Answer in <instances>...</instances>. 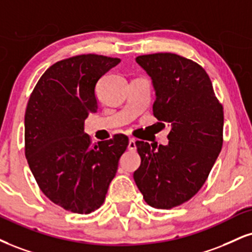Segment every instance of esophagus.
<instances>
[{
  "mask_svg": "<svg viewBox=\"0 0 252 252\" xmlns=\"http://www.w3.org/2000/svg\"><path fill=\"white\" fill-rule=\"evenodd\" d=\"M128 149L134 151L136 149V143H135V139L134 138H130L129 139V145H128Z\"/></svg>",
  "mask_w": 252,
  "mask_h": 252,
  "instance_id": "34e87169",
  "label": "esophagus"
}]
</instances>
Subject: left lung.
Here are the masks:
<instances>
[{
	"instance_id": "left-lung-1",
	"label": "left lung",
	"mask_w": 252,
	"mask_h": 252,
	"mask_svg": "<svg viewBox=\"0 0 252 252\" xmlns=\"http://www.w3.org/2000/svg\"><path fill=\"white\" fill-rule=\"evenodd\" d=\"M153 80L154 116L168 123L169 143L157 150L137 141L141 165L134 180L153 208L171 209L189 201L207 181L223 145V105L207 71L171 53L136 57Z\"/></svg>"
}]
</instances>
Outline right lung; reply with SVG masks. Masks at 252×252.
Instances as JSON below:
<instances>
[{"mask_svg":"<svg viewBox=\"0 0 252 252\" xmlns=\"http://www.w3.org/2000/svg\"><path fill=\"white\" fill-rule=\"evenodd\" d=\"M120 62L96 54L59 61L42 75L27 105L24 153L30 170L41 191L71 213L101 207L129 145L123 134L92 145L83 128L98 109L97 81Z\"/></svg>","mask_w":252,"mask_h":252,"instance_id":"add662e5","label":"right lung"}]
</instances>
